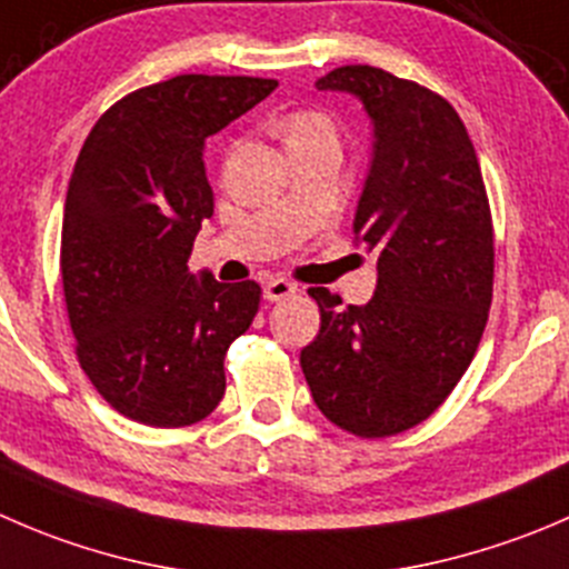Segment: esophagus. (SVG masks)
Segmentation results:
<instances>
[{
  "instance_id": "obj_1",
  "label": "esophagus",
  "mask_w": 569,
  "mask_h": 569,
  "mask_svg": "<svg viewBox=\"0 0 569 569\" xmlns=\"http://www.w3.org/2000/svg\"><path fill=\"white\" fill-rule=\"evenodd\" d=\"M291 295H297V283H291V280L272 278L267 286H263V297H267L269 302L286 300V297H291Z\"/></svg>"
}]
</instances>
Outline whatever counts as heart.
<instances>
[{
  "label": "heart",
  "instance_id": "b5f03b06",
  "mask_svg": "<svg viewBox=\"0 0 569 569\" xmlns=\"http://www.w3.org/2000/svg\"><path fill=\"white\" fill-rule=\"evenodd\" d=\"M317 132H333V124H330L322 113H313V110H300V113H291L289 119L283 121L286 144H289V141H297V138L317 136Z\"/></svg>",
  "mask_w": 569,
  "mask_h": 569
}]
</instances>
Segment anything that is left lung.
Returning <instances> with one entry per match:
<instances>
[{
    "label": "left lung",
    "mask_w": 569,
    "mask_h": 569,
    "mask_svg": "<svg viewBox=\"0 0 569 569\" xmlns=\"http://www.w3.org/2000/svg\"><path fill=\"white\" fill-rule=\"evenodd\" d=\"M319 91L372 119L356 241L378 256L367 306L317 286L319 333L300 363L333 425L383 439L431 417L470 367L492 306V213L476 147L448 99L375 66H341Z\"/></svg>",
    "instance_id": "8db88e82"
}]
</instances>
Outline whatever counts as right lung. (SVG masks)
<instances>
[{
  "label": "right lung",
  "instance_id": "right-lung-1",
  "mask_svg": "<svg viewBox=\"0 0 569 569\" xmlns=\"http://www.w3.org/2000/svg\"><path fill=\"white\" fill-rule=\"evenodd\" d=\"M274 88L208 74L138 88L104 110L77 158L60 233L66 311L82 372L136 422L183 428L222 400L224 352L252 325L261 286L189 272L213 217L202 152Z\"/></svg>",
  "mask_w": 569,
  "mask_h": 569
}]
</instances>
